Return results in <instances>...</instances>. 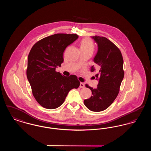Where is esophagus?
<instances>
[{"label": "esophagus", "instance_id": "esophagus-1", "mask_svg": "<svg viewBox=\"0 0 151 151\" xmlns=\"http://www.w3.org/2000/svg\"><path fill=\"white\" fill-rule=\"evenodd\" d=\"M85 87V85L84 83H80V88H84Z\"/></svg>", "mask_w": 151, "mask_h": 151}]
</instances>
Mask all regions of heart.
I'll list each match as a JSON object with an SVG mask.
<instances>
[{
	"mask_svg": "<svg viewBox=\"0 0 151 151\" xmlns=\"http://www.w3.org/2000/svg\"><path fill=\"white\" fill-rule=\"evenodd\" d=\"M80 47L81 51H91L93 52L94 49L93 42L89 38H84L80 42Z\"/></svg>",
	"mask_w": 151,
	"mask_h": 151,
	"instance_id": "heart-1",
	"label": "heart"
}]
</instances>
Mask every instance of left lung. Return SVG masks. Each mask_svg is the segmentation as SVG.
I'll use <instances>...</instances> for the list:
<instances>
[{
    "label": "left lung",
    "mask_w": 151,
    "mask_h": 151,
    "mask_svg": "<svg viewBox=\"0 0 151 151\" xmlns=\"http://www.w3.org/2000/svg\"><path fill=\"white\" fill-rule=\"evenodd\" d=\"M92 38L98 45V51L91 71L98 72L95 76L99 82L96 89L86 84L92 96L84 101L86 108L92 111H101L109 108L115 100L124 78L123 59L118 47L108 38L100 36Z\"/></svg>",
    "instance_id": "obj_1"
}]
</instances>
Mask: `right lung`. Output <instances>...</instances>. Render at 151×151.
Masks as SVG:
<instances>
[{
	"label": "right lung",
	"mask_w": 151,
	"mask_h": 151,
	"mask_svg": "<svg viewBox=\"0 0 151 151\" xmlns=\"http://www.w3.org/2000/svg\"><path fill=\"white\" fill-rule=\"evenodd\" d=\"M78 37L76 34H55L38 41L29 52L27 76L34 97L43 108L59 107L69 91L80 86L76 75L65 76L55 71L63 62L65 48Z\"/></svg>",
	"instance_id": "right-lung-1"
}]
</instances>
